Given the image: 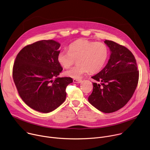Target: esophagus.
<instances>
[{
  "mask_svg": "<svg viewBox=\"0 0 150 150\" xmlns=\"http://www.w3.org/2000/svg\"><path fill=\"white\" fill-rule=\"evenodd\" d=\"M73 81H74V83H81V82H82V80H80V79H74L73 80Z\"/></svg>",
  "mask_w": 150,
  "mask_h": 150,
  "instance_id": "esophagus-1",
  "label": "esophagus"
}]
</instances>
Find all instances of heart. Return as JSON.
Instances as JSON below:
<instances>
[{
	"instance_id": "obj_1",
	"label": "heart",
	"mask_w": 150,
	"mask_h": 150,
	"mask_svg": "<svg viewBox=\"0 0 150 150\" xmlns=\"http://www.w3.org/2000/svg\"><path fill=\"white\" fill-rule=\"evenodd\" d=\"M108 54V48L103 42L81 39L69 45V51H60L57 54V61L63 67L68 68L77 59L78 65L64 74L68 77L79 79L89 71L91 73L100 71Z\"/></svg>"
}]
</instances>
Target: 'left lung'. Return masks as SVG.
<instances>
[{
  "instance_id": "8db88e82",
  "label": "left lung",
  "mask_w": 150,
  "mask_h": 150,
  "mask_svg": "<svg viewBox=\"0 0 150 150\" xmlns=\"http://www.w3.org/2000/svg\"><path fill=\"white\" fill-rule=\"evenodd\" d=\"M110 58L106 66L91 78L93 90L88 101L98 110L109 113L116 112L129 101L137 87L139 71L132 52L116 42L105 40Z\"/></svg>"
}]
</instances>
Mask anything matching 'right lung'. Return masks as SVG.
<instances>
[{
    "mask_svg": "<svg viewBox=\"0 0 150 150\" xmlns=\"http://www.w3.org/2000/svg\"><path fill=\"white\" fill-rule=\"evenodd\" d=\"M59 42L41 40L21 50L15 59L12 76L21 98L31 109L49 113L67 97L66 88L73 80L57 76L63 70L57 61Z\"/></svg>",
    "mask_w": 150,
    "mask_h": 150,
    "instance_id": "1",
    "label": "right lung"
}]
</instances>
